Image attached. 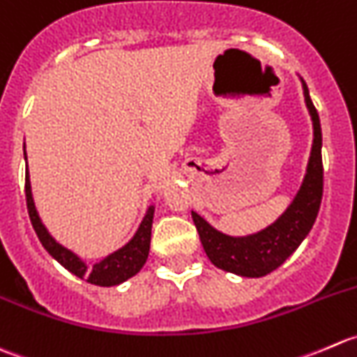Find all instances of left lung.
Returning a JSON list of instances; mask_svg holds the SVG:
<instances>
[{
  "instance_id": "obj_1",
  "label": "left lung",
  "mask_w": 357,
  "mask_h": 357,
  "mask_svg": "<svg viewBox=\"0 0 357 357\" xmlns=\"http://www.w3.org/2000/svg\"><path fill=\"white\" fill-rule=\"evenodd\" d=\"M307 111L312 119V149L305 177L297 196L276 222L248 236H229L217 231L201 215L192 211V220L201 245L215 267L243 278H262L276 271L305 239L316 222L323 197V160H321V123L310 100L305 81L300 77Z\"/></svg>"
}]
</instances>
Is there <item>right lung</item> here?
<instances>
[{
    "label": "right lung",
    "mask_w": 357,
    "mask_h": 357,
    "mask_svg": "<svg viewBox=\"0 0 357 357\" xmlns=\"http://www.w3.org/2000/svg\"><path fill=\"white\" fill-rule=\"evenodd\" d=\"M24 160L27 161L26 156V144H24ZM26 201H27V211H29L31 224H33L34 231H36L38 238H40L41 245L45 246L48 253L54 257L55 260L62 267H66L69 273L74 276L86 280L88 283L97 284V287H116V284L125 283L132 276H135L146 264L147 257H149V246H151V229H153V217H154V204H151L146 211V217L140 222L139 229L133 234V238L121 246L116 252L109 253L102 260L95 262L93 266H88L79 255L73 252V250L66 248L60 245L57 239L48 232L45 224L41 222L40 213L36 210V204L33 199V190H31V180L29 170L26 172Z\"/></svg>",
    "instance_id": "right-lung-1"
}]
</instances>
